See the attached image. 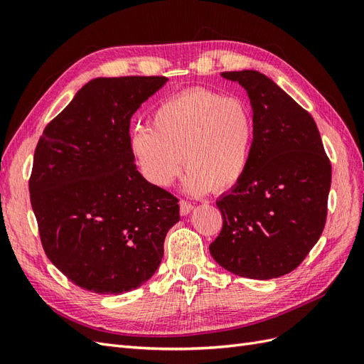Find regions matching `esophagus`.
<instances>
[{
	"label": "esophagus",
	"instance_id": "obj_1",
	"mask_svg": "<svg viewBox=\"0 0 364 364\" xmlns=\"http://www.w3.org/2000/svg\"><path fill=\"white\" fill-rule=\"evenodd\" d=\"M179 208H181V215H188L191 213L193 205L190 202H186V200H181Z\"/></svg>",
	"mask_w": 364,
	"mask_h": 364
}]
</instances>
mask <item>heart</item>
<instances>
[{"instance_id":"heart-1","label":"heart","mask_w":364,"mask_h":364,"mask_svg":"<svg viewBox=\"0 0 364 364\" xmlns=\"http://www.w3.org/2000/svg\"><path fill=\"white\" fill-rule=\"evenodd\" d=\"M129 146L141 174L158 188L173 183L185 161L186 193L228 191L249 168L253 119L238 98L197 87L161 103L151 129L136 127Z\"/></svg>"}]
</instances>
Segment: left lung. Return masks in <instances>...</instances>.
Returning <instances> with one entry per match:
<instances>
[{"label": "left lung", "mask_w": 364, "mask_h": 364, "mask_svg": "<svg viewBox=\"0 0 364 364\" xmlns=\"http://www.w3.org/2000/svg\"><path fill=\"white\" fill-rule=\"evenodd\" d=\"M222 77L249 95L253 147L243 181L217 200L223 228L209 252L238 277L279 278L322 235L331 164L313 117L267 75L243 70Z\"/></svg>", "instance_id": "1"}]
</instances>
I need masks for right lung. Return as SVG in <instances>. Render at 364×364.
I'll return each instance as SVG.
<instances>
[{"label":"right lung","instance_id":"1","mask_svg":"<svg viewBox=\"0 0 364 364\" xmlns=\"http://www.w3.org/2000/svg\"><path fill=\"white\" fill-rule=\"evenodd\" d=\"M167 77H98L38 142L30 202L48 259L79 287L121 294L156 272L178 199L147 182L130 153V118Z\"/></svg>","mask_w":364,"mask_h":364}]
</instances>
